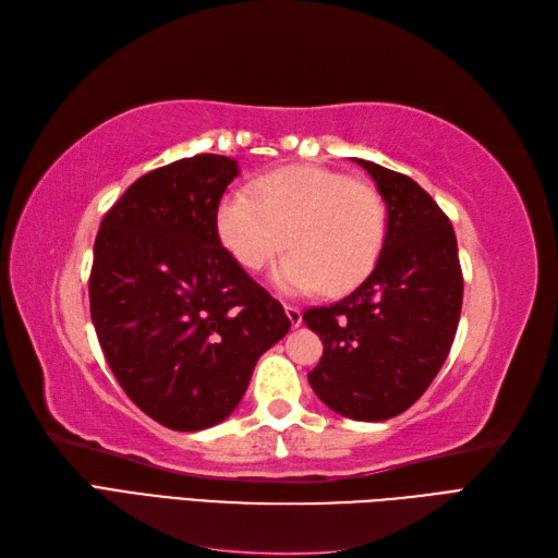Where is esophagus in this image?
I'll list each match as a JSON object with an SVG mask.
<instances>
[{
	"label": "esophagus",
	"instance_id": "obj_1",
	"mask_svg": "<svg viewBox=\"0 0 558 558\" xmlns=\"http://www.w3.org/2000/svg\"><path fill=\"white\" fill-rule=\"evenodd\" d=\"M286 316H289V320H291V326H293V328H300V324H302V312H300V307L286 305Z\"/></svg>",
	"mask_w": 558,
	"mask_h": 558
}]
</instances>
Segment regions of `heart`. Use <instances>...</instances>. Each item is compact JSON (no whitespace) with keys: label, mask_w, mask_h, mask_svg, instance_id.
I'll return each instance as SVG.
<instances>
[{"label":"heart","mask_w":558,"mask_h":558,"mask_svg":"<svg viewBox=\"0 0 558 558\" xmlns=\"http://www.w3.org/2000/svg\"><path fill=\"white\" fill-rule=\"evenodd\" d=\"M386 202L369 181L326 167L269 172L256 197L228 193L216 207V232L230 256L258 272L286 246L275 283L291 293H347L373 272L386 240Z\"/></svg>","instance_id":"heart-1"}]
</instances>
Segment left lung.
Here are the masks:
<instances>
[{"mask_svg":"<svg viewBox=\"0 0 558 558\" xmlns=\"http://www.w3.org/2000/svg\"><path fill=\"white\" fill-rule=\"evenodd\" d=\"M388 211L373 272L330 307L302 314L324 342L314 393L356 421L398 416L445 365L463 305L459 246L447 214L410 177L356 160Z\"/></svg>","mask_w":558,"mask_h":558,"instance_id":"obj_1","label":"left lung"}]
</instances>
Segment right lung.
I'll return each mask as SVG.
<instances>
[{"instance_id": "1", "label": "right lung", "mask_w": 558, "mask_h": 558, "mask_svg": "<svg viewBox=\"0 0 558 558\" xmlns=\"http://www.w3.org/2000/svg\"><path fill=\"white\" fill-rule=\"evenodd\" d=\"M238 160L199 154L134 181L95 240L90 316L128 398L172 430L238 408L263 353L291 330L216 232Z\"/></svg>"}]
</instances>
